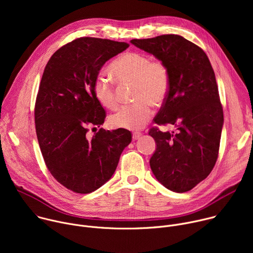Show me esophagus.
Masks as SVG:
<instances>
[{"mask_svg": "<svg viewBox=\"0 0 253 253\" xmlns=\"http://www.w3.org/2000/svg\"><path fill=\"white\" fill-rule=\"evenodd\" d=\"M141 133L140 132H134L133 134H132V138H133V140H138L140 137H141Z\"/></svg>", "mask_w": 253, "mask_h": 253, "instance_id": "34e87169", "label": "esophagus"}]
</instances>
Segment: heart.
<instances>
[{"mask_svg": "<svg viewBox=\"0 0 253 253\" xmlns=\"http://www.w3.org/2000/svg\"><path fill=\"white\" fill-rule=\"evenodd\" d=\"M114 79L121 85L133 83L132 98L136 103L122 107L111 116L113 127L128 130L142 129L151 117V104L164 102L169 90V72L161 61L152 60L148 55L128 52L112 62L109 67ZM93 93L96 100L109 110H115L119 101L116 88L106 76L95 79Z\"/></svg>", "mask_w": 253, "mask_h": 253, "instance_id": "heart-1", "label": "heart"}]
</instances>
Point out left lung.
I'll return each instance as SVG.
<instances>
[{"label":"left lung","instance_id":"left-lung-1","mask_svg":"<svg viewBox=\"0 0 253 253\" xmlns=\"http://www.w3.org/2000/svg\"><path fill=\"white\" fill-rule=\"evenodd\" d=\"M130 43L163 62L169 72L168 94L154 122L174 125L176 131L150 129L157 145L151 170L167 189L189 191L210 174L218 157L223 110L214 71L204 51L181 36Z\"/></svg>","mask_w":253,"mask_h":253}]
</instances>
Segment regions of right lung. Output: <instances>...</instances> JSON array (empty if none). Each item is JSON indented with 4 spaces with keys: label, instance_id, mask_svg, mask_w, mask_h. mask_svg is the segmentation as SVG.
<instances>
[{
    "label": "right lung",
    "instance_id": "obj_1",
    "mask_svg": "<svg viewBox=\"0 0 253 253\" xmlns=\"http://www.w3.org/2000/svg\"><path fill=\"white\" fill-rule=\"evenodd\" d=\"M129 45L83 37L57 50L47 63L35 105L36 133L44 161L57 181L76 193H91L114 174L132 136L101 128L90 139L87 126L100 127L105 110L93 85L103 65Z\"/></svg>",
    "mask_w": 253,
    "mask_h": 253
}]
</instances>
